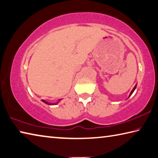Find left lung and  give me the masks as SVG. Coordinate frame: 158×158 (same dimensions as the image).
I'll list each match as a JSON object with an SVG mask.
<instances>
[{"instance_id":"1","label":"left lung","mask_w":158,"mask_h":158,"mask_svg":"<svg viewBox=\"0 0 158 158\" xmlns=\"http://www.w3.org/2000/svg\"><path fill=\"white\" fill-rule=\"evenodd\" d=\"M136 86H137V84H136L135 85V87L133 88V90H132V91L131 92V93H130V94H129V96H128V97H130V96L131 95V94H133V92L135 91V88H136Z\"/></svg>"}]
</instances>
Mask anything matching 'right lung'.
Instances as JSON below:
<instances>
[{
  "label": "right lung",
  "mask_w": 158,
  "mask_h": 158,
  "mask_svg": "<svg viewBox=\"0 0 158 158\" xmlns=\"http://www.w3.org/2000/svg\"><path fill=\"white\" fill-rule=\"evenodd\" d=\"M60 100H61V99H60ZM60 100H59V101H60ZM42 101L44 102V103H45L46 104H48V105H55V104H57V103H54V104H51V103H49V102H48L46 101H45V100H42Z\"/></svg>",
  "instance_id": "add662e5"
}]
</instances>
